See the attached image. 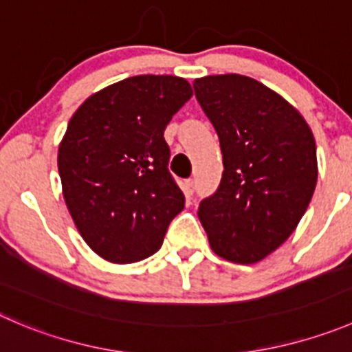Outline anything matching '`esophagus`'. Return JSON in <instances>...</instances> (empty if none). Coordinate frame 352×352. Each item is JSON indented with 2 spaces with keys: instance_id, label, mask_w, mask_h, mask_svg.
<instances>
[{
  "instance_id": "esophagus-1",
  "label": "esophagus",
  "mask_w": 352,
  "mask_h": 352,
  "mask_svg": "<svg viewBox=\"0 0 352 352\" xmlns=\"http://www.w3.org/2000/svg\"><path fill=\"white\" fill-rule=\"evenodd\" d=\"M192 192H194V180L189 179V180H186V194L187 196H190Z\"/></svg>"
}]
</instances>
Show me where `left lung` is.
I'll use <instances>...</instances> for the list:
<instances>
[{"label": "left lung", "instance_id": "1", "mask_svg": "<svg viewBox=\"0 0 352 352\" xmlns=\"http://www.w3.org/2000/svg\"><path fill=\"white\" fill-rule=\"evenodd\" d=\"M192 85L220 139L225 168L197 217L214 254L252 265L287 241L311 201L315 138L287 100L254 78L206 75Z\"/></svg>", "mask_w": 352, "mask_h": 352}]
</instances>
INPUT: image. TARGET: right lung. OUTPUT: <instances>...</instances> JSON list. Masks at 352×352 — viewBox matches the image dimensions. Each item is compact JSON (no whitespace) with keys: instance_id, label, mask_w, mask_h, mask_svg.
I'll return each instance as SVG.
<instances>
[{"instance_id":"1","label":"right lung","mask_w":352,"mask_h":352,"mask_svg":"<svg viewBox=\"0 0 352 352\" xmlns=\"http://www.w3.org/2000/svg\"><path fill=\"white\" fill-rule=\"evenodd\" d=\"M192 96L175 75H135L91 94L68 122L58 172L70 217L107 261H141L163 244L186 197L163 132Z\"/></svg>"}]
</instances>
